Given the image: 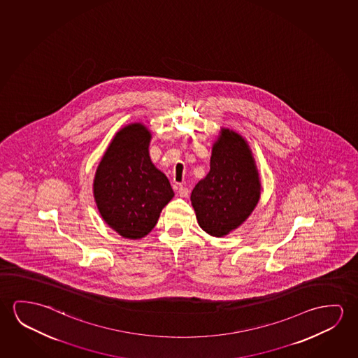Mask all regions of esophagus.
Here are the masks:
<instances>
[{
	"mask_svg": "<svg viewBox=\"0 0 358 358\" xmlns=\"http://www.w3.org/2000/svg\"><path fill=\"white\" fill-rule=\"evenodd\" d=\"M177 191H178V194H180V197H182V199H185V197H187L188 196V188L187 187H183L182 185H178L177 186Z\"/></svg>",
	"mask_w": 358,
	"mask_h": 358,
	"instance_id": "obj_1",
	"label": "esophagus"
}]
</instances>
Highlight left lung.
I'll return each instance as SVG.
<instances>
[{
  "label": "left lung",
  "instance_id": "8db88e82",
  "mask_svg": "<svg viewBox=\"0 0 358 358\" xmlns=\"http://www.w3.org/2000/svg\"><path fill=\"white\" fill-rule=\"evenodd\" d=\"M209 166L207 176L193 188L191 202L199 227L209 236L222 238L252 215L262 183L247 140L231 129H220Z\"/></svg>",
  "mask_w": 358,
  "mask_h": 358
}]
</instances>
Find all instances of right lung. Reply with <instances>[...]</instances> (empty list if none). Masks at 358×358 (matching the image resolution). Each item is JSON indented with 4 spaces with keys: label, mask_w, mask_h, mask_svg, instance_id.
Wrapping results in <instances>:
<instances>
[{
    "label": "right lung",
    "mask_w": 358,
    "mask_h": 358,
    "mask_svg": "<svg viewBox=\"0 0 358 358\" xmlns=\"http://www.w3.org/2000/svg\"><path fill=\"white\" fill-rule=\"evenodd\" d=\"M151 138L141 122L120 129L94 177V199L101 218L127 239L148 236L175 196L169 178L150 159Z\"/></svg>",
    "instance_id": "add662e5"
}]
</instances>
